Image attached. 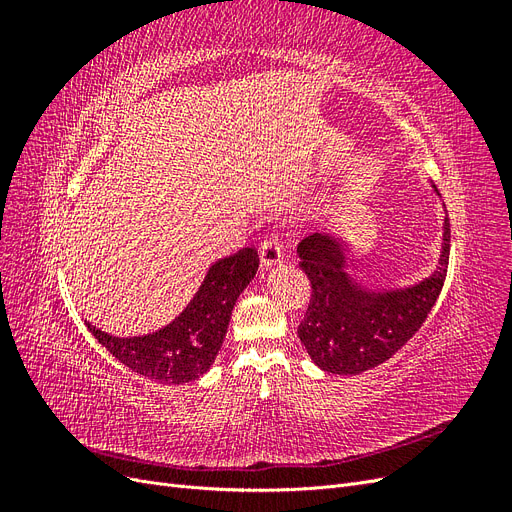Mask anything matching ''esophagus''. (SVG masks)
<instances>
[{"label": "esophagus", "mask_w": 512, "mask_h": 512, "mask_svg": "<svg viewBox=\"0 0 512 512\" xmlns=\"http://www.w3.org/2000/svg\"><path fill=\"white\" fill-rule=\"evenodd\" d=\"M282 262V245L277 239L267 237L265 241L260 243V265L262 267H275Z\"/></svg>", "instance_id": "obj_1"}]
</instances>
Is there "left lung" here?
I'll return each mask as SVG.
<instances>
[{
    "instance_id": "1",
    "label": "left lung",
    "mask_w": 512,
    "mask_h": 512,
    "mask_svg": "<svg viewBox=\"0 0 512 512\" xmlns=\"http://www.w3.org/2000/svg\"><path fill=\"white\" fill-rule=\"evenodd\" d=\"M431 188L438 194L436 185ZM297 254L312 284V301L299 324L301 344L322 371L356 376L389 361L421 329L446 280L451 224L444 215L436 269L410 286L369 288L356 280L348 271L352 245L335 232L305 237Z\"/></svg>"
}]
</instances>
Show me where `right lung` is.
Listing matches in <instances>:
<instances>
[{
    "instance_id": "1",
    "label": "right lung",
    "mask_w": 512,
    "mask_h": 512,
    "mask_svg": "<svg viewBox=\"0 0 512 512\" xmlns=\"http://www.w3.org/2000/svg\"><path fill=\"white\" fill-rule=\"evenodd\" d=\"M256 271L258 254L252 247L213 262L192 301L156 333L115 337L91 322L85 324L119 363L136 374L164 384L192 382L213 365L228 331L232 307Z\"/></svg>"
}]
</instances>
